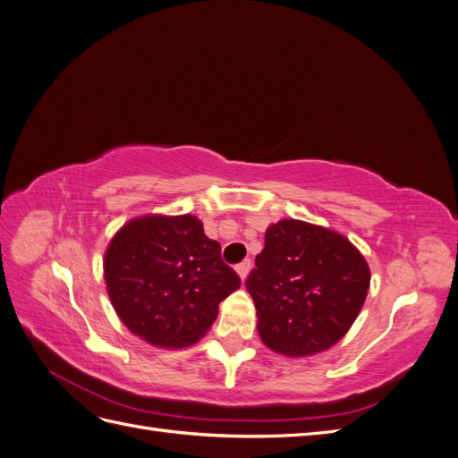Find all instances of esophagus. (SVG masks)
Wrapping results in <instances>:
<instances>
[{
    "instance_id": "obj_1",
    "label": "esophagus",
    "mask_w": 458,
    "mask_h": 458,
    "mask_svg": "<svg viewBox=\"0 0 458 458\" xmlns=\"http://www.w3.org/2000/svg\"><path fill=\"white\" fill-rule=\"evenodd\" d=\"M250 267H252V261H250V259H244V261H241L239 266L234 267V269H237L239 276H241V279L244 281V279H246V275H248V271H250Z\"/></svg>"
}]
</instances>
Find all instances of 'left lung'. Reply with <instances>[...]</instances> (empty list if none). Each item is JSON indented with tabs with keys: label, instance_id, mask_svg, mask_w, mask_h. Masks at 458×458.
<instances>
[{
	"label": "left lung",
	"instance_id": "1",
	"mask_svg": "<svg viewBox=\"0 0 458 458\" xmlns=\"http://www.w3.org/2000/svg\"><path fill=\"white\" fill-rule=\"evenodd\" d=\"M369 284L367 261L344 234L300 219L267 227L246 279L261 342L286 357L321 353L342 340Z\"/></svg>",
	"mask_w": 458,
	"mask_h": 458
}]
</instances>
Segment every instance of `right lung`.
Returning <instances> with one entry per match:
<instances>
[{
	"mask_svg": "<svg viewBox=\"0 0 458 458\" xmlns=\"http://www.w3.org/2000/svg\"><path fill=\"white\" fill-rule=\"evenodd\" d=\"M103 269L120 321L158 348L197 344L214 325L219 301L241 286L219 242L189 214L128 221L110 241Z\"/></svg>",
	"mask_w": 458,
	"mask_h": 458,
	"instance_id": "obj_1",
	"label": "right lung"
}]
</instances>
